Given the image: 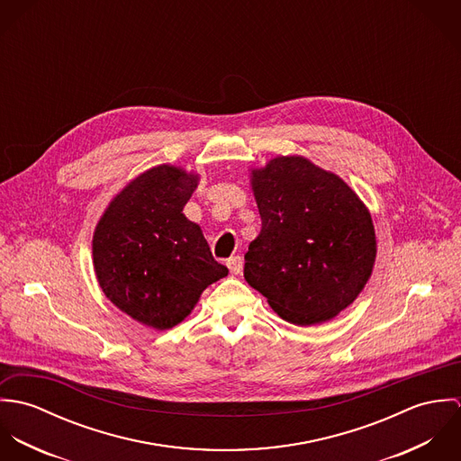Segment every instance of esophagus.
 Masks as SVG:
<instances>
[{
    "label": "esophagus",
    "mask_w": 461,
    "mask_h": 461,
    "mask_svg": "<svg viewBox=\"0 0 461 461\" xmlns=\"http://www.w3.org/2000/svg\"><path fill=\"white\" fill-rule=\"evenodd\" d=\"M227 267H229V271H230L232 275H240L241 269H243V259H241L240 256H234V258H230V259L227 261Z\"/></svg>",
    "instance_id": "esophagus-1"
}]
</instances>
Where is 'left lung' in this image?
<instances>
[{"label": "left lung", "mask_w": 461, "mask_h": 461, "mask_svg": "<svg viewBox=\"0 0 461 461\" xmlns=\"http://www.w3.org/2000/svg\"><path fill=\"white\" fill-rule=\"evenodd\" d=\"M250 186L263 227L245 254V280L293 325L333 320L375 267L369 209L337 174L296 154L250 168Z\"/></svg>", "instance_id": "1"}]
</instances>
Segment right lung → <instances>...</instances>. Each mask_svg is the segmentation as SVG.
<instances>
[{
	"label": "right lung",
	"instance_id": "1",
	"mask_svg": "<svg viewBox=\"0 0 461 461\" xmlns=\"http://www.w3.org/2000/svg\"><path fill=\"white\" fill-rule=\"evenodd\" d=\"M198 181L176 165L152 167L112 198L95 225L92 258L103 293L149 329L179 325L203 289L229 273L183 212Z\"/></svg>",
	"mask_w": 461,
	"mask_h": 461
}]
</instances>
